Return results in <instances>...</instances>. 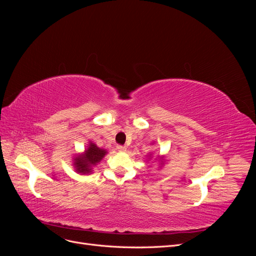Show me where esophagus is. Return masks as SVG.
<instances>
[{
	"mask_svg": "<svg viewBox=\"0 0 256 256\" xmlns=\"http://www.w3.org/2000/svg\"><path fill=\"white\" fill-rule=\"evenodd\" d=\"M118 150L120 152H126L127 147H126L125 145H118Z\"/></svg>",
	"mask_w": 256,
	"mask_h": 256,
	"instance_id": "obj_1",
	"label": "esophagus"
}]
</instances>
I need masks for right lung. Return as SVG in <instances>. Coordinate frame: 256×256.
<instances>
[{
	"label": "right lung",
	"mask_w": 256,
	"mask_h": 256,
	"mask_svg": "<svg viewBox=\"0 0 256 256\" xmlns=\"http://www.w3.org/2000/svg\"><path fill=\"white\" fill-rule=\"evenodd\" d=\"M106 152V150H100L95 144L90 143L88 148L85 150V154L83 156L76 157L74 162L76 171L79 173H90L92 170V166H95L96 164H98V162L104 157Z\"/></svg>",
	"instance_id": "1"
}]
</instances>
